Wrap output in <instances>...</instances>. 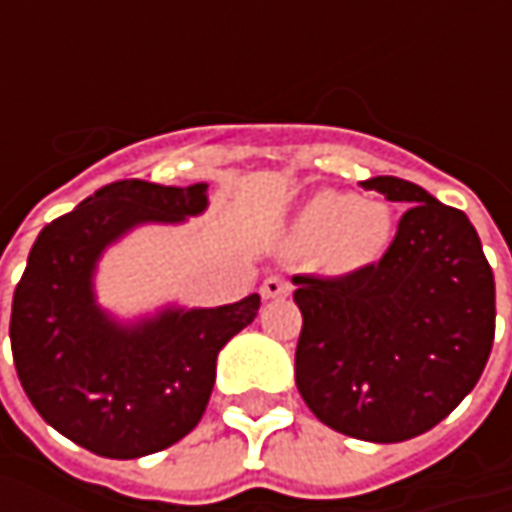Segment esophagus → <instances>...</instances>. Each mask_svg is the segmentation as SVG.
Wrapping results in <instances>:
<instances>
[{"label": "esophagus", "mask_w": 512, "mask_h": 512, "mask_svg": "<svg viewBox=\"0 0 512 512\" xmlns=\"http://www.w3.org/2000/svg\"><path fill=\"white\" fill-rule=\"evenodd\" d=\"M290 290H293V285L285 276H267L265 282H262V296L265 299H285Z\"/></svg>", "instance_id": "1"}]
</instances>
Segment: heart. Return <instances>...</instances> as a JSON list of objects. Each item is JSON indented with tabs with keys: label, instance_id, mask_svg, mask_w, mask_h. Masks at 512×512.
Here are the masks:
<instances>
[{
	"label": "heart",
	"instance_id": "b5f03b06",
	"mask_svg": "<svg viewBox=\"0 0 512 512\" xmlns=\"http://www.w3.org/2000/svg\"><path fill=\"white\" fill-rule=\"evenodd\" d=\"M299 239L330 250L333 265L353 270L376 262L393 239V213L382 202H362L356 193L322 190L299 213Z\"/></svg>",
	"mask_w": 512,
	"mask_h": 512
}]
</instances>
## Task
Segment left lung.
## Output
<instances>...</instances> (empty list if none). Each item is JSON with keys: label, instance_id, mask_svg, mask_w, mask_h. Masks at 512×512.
<instances>
[{"label": "left lung", "instance_id": "8db88e82", "mask_svg": "<svg viewBox=\"0 0 512 512\" xmlns=\"http://www.w3.org/2000/svg\"><path fill=\"white\" fill-rule=\"evenodd\" d=\"M410 205L376 265L293 276L296 387L313 416L362 442H407L476 387L496 336V282L476 227L396 176L362 182Z\"/></svg>", "mask_w": 512, "mask_h": 512}]
</instances>
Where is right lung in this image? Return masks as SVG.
Returning <instances> with one entry per match:
<instances>
[{"instance_id":"1","label":"right lung","mask_w":512,"mask_h":512,"mask_svg":"<svg viewBox=\"0 0 512 512\" xmlns=\"http://www.w3.org/2000/svg\"><path fill=\"white\" fill-rule=\"evenodd\" d=\"M207 185L122 179L42 227L13 290L16 376L45 422L105 459L159 453L199 424L216 356L256 319L259 293L210 310H165L119 327L93 302L90 276L105 247L139 222L202 213Z\"/></svg>"}]
</instances>
